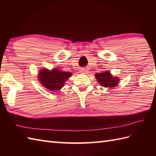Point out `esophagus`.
<instances>
[{"mask_svg":"<svg viewBox=\"0 0 156 156\" xmlns=\"http://www.w3.org/2000/svg\"><path fill=\"white\" fill-rule=\"evenodd\" d=\"M87 69H82V71H81V72L82 73H83V74H87Z\"/></svg>","mask_w":156,"mask_h":156,"instance_id":"34e87169","label":"esophagus"}]
</instances>
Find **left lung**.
I'll return each mask as SVG.
<instances>
[{"instance_id":"1","label":"left lung","mask_w":156,"mask_h":156,"mask_svg":"<svg viewBox=\"0 0 156 156\" xmlns=\"http://www.w3.org/2000/svg\"><path fill=\"white\" fill-rule=\"evenodd\" d=\"M98 84L101 87L105 88H111L117 87L119 84L120 79L117 76H113L109 71L99 72L94 75Z\"/></svg>"}]
</instances>
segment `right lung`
Returning <instances> with one entry per match:
<instances>
[{
    "label": "right lung",
    "mask_w": 156,
    "mask_h": 156,
    "mask_svg": "<svg viewBox=\"0 0 156 156\" xmlns=\"http://www.w3.org/2000/svg\"><path fill=\"white\" fill-rule=\"evenodd\" d=\"M38 80L43 87L50 91H58L64 87L66 81L71 77L72 73L66 72L54 68L52 69L42 68L39 71Z\"/></svg>",
    "instance_id": "right-lung-1"
}]
</instances>
